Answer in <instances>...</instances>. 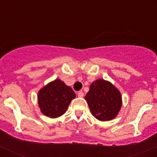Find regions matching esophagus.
<instances>
[{"label":"esophagus","instance_id":"obj_1","mask_svg":"<svg viewBox=\"0 0 157 157\" xmlns=\"http://www.w3.org/2000/svg\"><path fill=\"white\" fill-rule=\"evenodd\" d=\"M78 94V97H79V98H83L84 97V93L82 92V91H78V92L77 93Z\"/></svg>","mask_w":157,"mask_h":157}]
</instances>
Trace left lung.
Here are the masks:
<instances>
[{
  "label": "left lung",
  "instance_id": "left-lung-1",
  "mask_svg": "<svg viewBox=\"0 0 157 157\" xmlns=\"http://www.w3.org/2000/svg\"><path fill=\"white\" fill-rule=\"evenodd\" d=\"M85 99L93 116L101 121L114 119L122 105L120 91L104 79H98L91 84Z\"/></svg>",
  "mask_w": 157,
  "mask_h": 157
}]
</instances>
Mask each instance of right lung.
Here are the masks:
<instances>
[{"mask_svg": "<svg viewBox=\"0 0 157 157\" xmlns=\"http://www.w3.org/2000/svg\"><path fill=\"white\" fill-rule=\"evenodd\" d=\"M75 98V94L73 90L59 79L48 83L37 95L41 112L50 118L58 117L65 113L71 100Z\"/></svg>", "mask_w": 157, "mask_h": 157, "instance_id": "right-lung-1", "label": "right lung"}]
</instances>
